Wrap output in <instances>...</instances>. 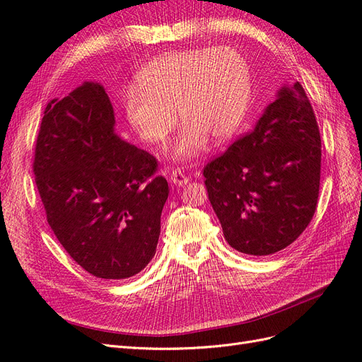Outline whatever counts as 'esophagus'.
<instances>
[{
    "label": "esophagus",
    "mask_w": 362,
    "mask_h": 362,
    "mask_svg": "<svg viewBox=\"0 0 362 362\" xmlns=\"http://www.w3.org/2000/svg\"><path fill=\"white\" fill-rule=\"evenodd\" d=\"M170 182L175 185V187H183V185H187L189 182V179L180 170H173L170 174Z\"/></svg>",
    "instance_id": "1"
}]
</instances>
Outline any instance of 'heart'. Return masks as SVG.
<instances>
[{
  "label": "heart",
  "instance_id": "1",
  "mask_svg": "<svg viewBox=\"0 0 362 362\" xmlns=\"http://www.w3.org/2000/svg\"><path fill=\"white\" fill-rule=\"evenodd\" d=\"M252 100L250 68L232 47L192 48L154 59L124 95V112L136 135L148 144L167 139L183 121L170 147L175 160L197 158L212 138L226 142L240 132Z\"/></svg>",
  "mask_w": 362,
  "mask_h": 362
}]
</instances>
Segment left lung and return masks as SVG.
<instances>
[{
    "label": "left lung",
    "instance_id": "8db88e82",
    "mask_svg": "<svg viewBox=\"0 0 362 362\" xmlns=\"http://www.w3.org/2000/svg\"><path fill=\"white\" fill-rule=\"evenodd\" d=\"M322 139L311 103L296 81L277 90L255 129L203 171L226 241L267 256L294 243L313 220Z\"/></svg>",
    "mask_w": 362,
    "mask_h": 362
}]
</instances>
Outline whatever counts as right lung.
<instances>
[{"instance_id":"obj_1","label":"right lung","mask_w":362,"mask_h":362,"mask_svg":"<svg viewBox=\"0 0 362 362\" xmlns=\"http://www.w3.org/2000/svg\"><path fill=\"white\" fill-rule=\"evenodd\" d=\"M150 153L115 133L103 85L83 81L51 100L33 171L47 221L68 255L101 279H127L156 253L168 182Z\"/></svg>"}]
</instances>
